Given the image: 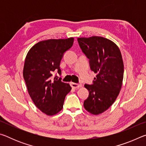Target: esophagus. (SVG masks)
<instances>
[{
	"mask_svg": "<svg viewBox=\"0 0 146 146\" xmlns=\"http://www.w3.org/2000/svg\"><path fill=\"white\" fill-rule=\"evenodd\" d=\"M71 87L74 89H76V88H79L82 87V84H76V83H74V82H71Z\"/></svg>",
	"mask_w": 146,
	"mask_h": 146,
	"instance_id": "obj_1",
	"label": "esophagus"
}]
</instances>
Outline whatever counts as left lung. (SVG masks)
Returning <instances> with one entry per match:
<instances>
[{"label":"left lung","mask_w":146,"mask_h":146,"mask_svg":"<svg viewBox=\"0 0 146 146\" xmlns=\"http://www.w3.org/2000/svg\"><path fill=\"white\" fill-rule=\"evenodd\" d=\"M77 40L90 60L91 70L97 74L93 84L84 85L89 91V97L84 102V106L91 114H100L114 103L122 88V55L113 42L102 36L78 38Z\"/></svg>","instance_id":"8db88e82"}]
</instances>
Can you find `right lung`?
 <instances>
[{"label": "right lung", "instance_id": "add662e5", "mask_svg": "<svg viewBox=\"0 0 146 146\" xmlns=\"http://www.w3.org/2000/svg\"><path fill=\"white\" fill-rule=\"evenodd\" d=\"M74 38L40 41L29 49L24 62L23 76L29 95L35 106L47 115L58 113L71 90L52 73L61 74L60 63L64 53L73 46Z\"/></svg>", "mask_w": 146, "mask_h": 146}]
</instances>
